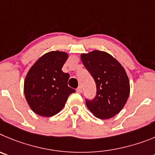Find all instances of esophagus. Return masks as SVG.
<instances>
[{
    "label": "esophagus",
    "mask_w": 155,
    "mask_h": 155,
    "mask_svg": "<svg viewBox=\"0 0 155 155\" xmlns=\"http://www.w3.org/2000/svg\"><path fill=\"white\" fill-rule=\"evenodd\" d=\"M76 92H77L78 93H82V87H81V86H79V87L76 89Z\"/></svg>",
    "instance_id": "34e87169"
}]
</instances>
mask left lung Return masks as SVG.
Wrapping results in <instances>:
<instances>
[{
	"instance_id": "left-lung-1",
	"label": "left lung",
	"mask_w": 155,
	"mask_h": 155,
	"mask_svg": "<svg viewBox=\"0 0 155 155\" xmlns=\"http://www.w3.org/2000/svg\"><path fill=\"white\" fill-rule=\"evenodd\" d=\"M81 59L97 86L94 98L86 99V107L100 119L113 117L124 107L130 94L124 69L112 55L99 50L82 54Z\"/></svg>"
}]
</instances>
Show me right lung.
<instances>
[{
	"mask_svg": "<svg viewBox=\"0 0 155 155\" xmlns=\"http://www.w3.org/2000/svg\"><path fill=\"white\" fill-rule=\"evenodd\" d=\"M67 53L52 51L38 58L28 72L24 92L31 109L42 117H52L63 108L74 89L68 86L69 73L62 68Z\"/></svg>",
	"mask_w": 155,
	"mask_h": 155,
	"instance_id": "1",
	"label": "right lung"
}]
</instances>
